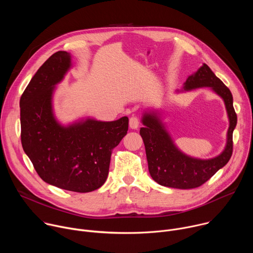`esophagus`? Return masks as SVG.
Returning a JSON list of instances; mask_svg holds the SVG:
<instances>
[{
	"label": "esophagus",
	"mask_w": 253,
	"mask_h": 253,
	"mask_svg": "<svg viewBox=\"0 0 253 253\" xmlns=\"http://www.w3.org/2000/svg\"><path fill=\"white\" fill-rule=\"evenodd\" d=\"M129 126H130L131 129H138V127H139V119L137 117H135V116L131 117L129 119Z\"/></svg>",
	"instance_id": "34e87169"
}]
</instances>
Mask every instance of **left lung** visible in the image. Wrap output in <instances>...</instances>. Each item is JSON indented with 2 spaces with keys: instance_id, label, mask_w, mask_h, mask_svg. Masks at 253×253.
I'll use <instances>...</instances> for the list:
<instances>
[{
  "instance_id": "1",
  "label": "left lung",
  "mask_w": 253,
  "mask_h": 253,
  "mask_svg": "<svg viewBox=\"0 0 253 253\" xmlns=\"http://www.w3.org/2000/svg\"><path fill=\"white\" fill-rule=\"evenodd\" d=\"M203 87H210L223 100L229 122L224 149L213 158L200 159L185 154L177 147L167 130L159 110L148 109L143 112L141 121L144 126L140 129V135L145 145L149 172L152 179L161 186L182 190L198 188L224 167L231 157L232 133L237 117L232 94L223 82L206 63H203L187 78L183 88L177 92Z\"/></svg>"
}]
</instances>
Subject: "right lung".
Returning <instances> with one entry per match:
<instances>
[{"label":"right lung","instance_id":"1","mask_svg":"<svg viewBox=\"0 0 253 253\" xmlns=\"http://www.w3.org/2000/svg\"><path fill=\"white\" fill-rule=\"evenodd\" d=\"M71 67V54L60 50L33 76L20 100L21 139L42 181L62 190L89 193L105 183L111 151L127 134L129 119L85 117L60 123L53 110V94Z\"/></svg>","mask_w":253,"mask_h":253}]
</instances>
